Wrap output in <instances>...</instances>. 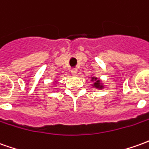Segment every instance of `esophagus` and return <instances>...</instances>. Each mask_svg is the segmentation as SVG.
<instances>
[{"label": "esophagus", "instance_id": "1", "mask_svg": "<svg viewBox=\"0 0 149 149\" xmlns=\"http://www.w3.org/2000/svg\"><path fill=\"white\" fill-rule=\"evenodd\" d=\"M71 72L73 76H76L77 73V68H72V69H71Z\"/></svg>", "mask_w": 149, "mask_h": 149}]
</instances>
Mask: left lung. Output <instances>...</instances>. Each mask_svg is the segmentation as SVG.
Segmentation results:
<instances>
[{
  "label": "left lung",
  "instance_id": "obj_1",
  "mask_svg": "<svg viewBox=\"0 0 149 149\" xmlns=\"http://www.w3.org/2000/svg\"><path fill=\"white\" fill-rule=\"evenodd\" d=\"M93 80H95V81H96L95 83L93 84V86H95L96 88H98V89H102V85H101L100 81H97V78H94V77L92 78V81Z\"/></svg>",
  "mask_w": 149,
  "mask_h": 149
}]
</instances>
